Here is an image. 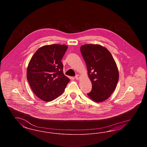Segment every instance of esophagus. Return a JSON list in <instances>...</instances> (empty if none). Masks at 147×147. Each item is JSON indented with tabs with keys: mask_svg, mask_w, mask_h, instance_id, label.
Returning a JSON list of instances; mask_svg holds the SVG:
<instances>
[{
	"mask_svg": "<svg viewBox=\"0 0 147 147\" xmlns=\"http://www.w3.org/2000/svg\"><path fill=\"white\" fill-rule=\"evenodd\" d=\"M80 76H79V75H78V74H77V75H76V76H75V79H76V80H78V79H80Z\"/></svg>",
	"mask_w": 147,
	"mask_h": 147,
	"instance_id": "34e87169",
	"label": "esophagus"
}]
</instances>
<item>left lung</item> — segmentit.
Listing matches in <instances>:
<instances>
[{"instance_id":"1","label":"left lung","mask_w":147,"mask_h":147,"mask_svg":"<svg viewBox=\"0 0 147 147\" xmlns=\"http://www.w3.org/2000/svg\"><path fill=\"white\" fill-rule=\"evenodd\" d=\"M80 52L92 84L88 95L95 102L104 101L111 96L119 81L116 63L109 51L99 45H84Z\"/></svg>"}]
</instances>
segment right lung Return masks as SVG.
Returning <instances> with one entry per match:
<instances>
[{"mask_svg":"<svg viewBox=\"0 0 147 147\" xmlns=\"http://www.w3.org/2000/svg\"><path fill=\"white\" fill-rule=\"evenodd\" d=\"M68 46L54 44L37 50L28 63L27 79L35 95L45 101L60 96L70 79L63 74L61 60Z\"/></svg>","mask_w":147,"mask_h":147,"instance_id":"add662e5","label":"right lung"}]
</instances>
